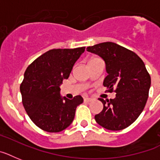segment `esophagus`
<instances>
[{
    "label": "esophagus",
    "instance_id": "esophagus-1",
    "mask_svg": "<svg viewBox=\"0 0 160 160\" xmlns=\"http://www.w3.org/2000/svg\"><path fill=\"white\" fill-rule=\"evenodd\" d=\"M92 100H93V99H92L91 98H84V101H85V102H91Z\"/></svg>",
    "mask_w": 160,
    "mask_h": 160
}]
</instances>
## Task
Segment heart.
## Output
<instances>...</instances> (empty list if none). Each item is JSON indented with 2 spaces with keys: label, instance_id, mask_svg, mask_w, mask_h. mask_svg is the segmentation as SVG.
<instances>
[{
  "label": "heart",
  "instance_id": "b5f03b06",
  "mask_svg": "<svg viewBox=\"0 0 160 160\" xmlns=\"http://www.w3.org/2000/svg\"><path fill=\"white\" fill-rule=\"evenodd\" d=\"M98 58H92V59H90L89 60V62H93V61H95V60H98Z\"/></svg>",
  "mask_w": 160,
  "mask_h": 160
}]
</instances>
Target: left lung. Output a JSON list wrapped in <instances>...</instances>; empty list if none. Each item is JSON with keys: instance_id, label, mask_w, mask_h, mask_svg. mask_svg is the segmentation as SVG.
Returning a JSON list of instances; mask_svg holds the SVG:
<instances>
[{"instance_id": "8db88e82", "label": "left lung", "mask_w": 160, "mask_h": 160, "mask_svg": "<svg viewBox=\"0 0 160 160\" xmlns=\"http://www.w3.org/2000/svg\"><path fill=\"white\" fill-rule=\"evenodd\" d=\"M87 51L104 61L108 76L102 84L116 93L113 99L99 98L103 108L95 121L108 130L125 129L138 118L149 97L151 80L145 63L134 52L112 42L88 47Z\"/></svg>"}]
</instances>
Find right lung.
I'll return each instance as SVG.
<instances>
[{
	"label": "right lung",
	"instance_id": "right-lung-1",
	"mask_svg": "<svg viewBox=\"0 0 160 160\" xmlns=\"http://www.w3.org/2000/svg\"><path fill=\"white\" fill-rule=\"evenodd\" d=\"M85 47L52 49L34 60L26 69L20 84L22 102L32 122L48 132H59L73 122L80 95L72 99L60 94V85L69 76Z\"/></svg>",
	"mask_w": 160,
	"mask_h": 160
}]
</instances>
